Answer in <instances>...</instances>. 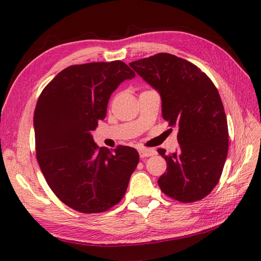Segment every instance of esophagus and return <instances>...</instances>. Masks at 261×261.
I'll return each instance as SVG.
<instances>
[{
	"label": "esophagus",
	"mask_w": 261,
	"mask_h": 261,
	"mask_svg": "<svg viewBox=\"0 0 261 261\" xmlns=\"http://www.w3.org/2000/svg\"><path fill=\"white\" fill-rule=\"evenodd\" d=\"M139 154L141 158H146V157H150L154 154L153 149H147V148H141L139 149Z\"/></svg>",
	"instance_id": "obj_1"
}]
</instances>
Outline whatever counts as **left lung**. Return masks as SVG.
<instances>
[{"instance_id": "1", "label": "left lung", "mask_w": 261, "mask_h": 261, "mask_svg": "<svg viewBox=\"0 0 261 261\" xmlns=\"http://www.w3.org/2000/svg\"><path fill=\"white\" fill-rule=\"evenodd\" d=\"M162 98L163 118L177 127L178 151L166 154L167 171L158 185L166 195L190 203L212 192L228 154V122L219 92L195 65L170 54L129 64Z\"/></svg>"}]
</instances>
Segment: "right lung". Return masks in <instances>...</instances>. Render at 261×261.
<instances>
[{
	"label": "right lung",
	"instance_id": "add662e5",
	"mask_svg": "<svg viewBox=\"0 0 261 261\" xmlns=\"http://www.w3.org/2000/svg\"><path fill=\"white\" fill-rule=\"evenodd\" d=\"M135 71L123 62L74 65L42 91L33 116L38 164L51 191L67 206L98 213L118 204L139 163L135 148L112 153L93 140L109 99Z\"/></svg>",
	"mask_w": 261,
	"mask_h": 261
}]
</instances>
